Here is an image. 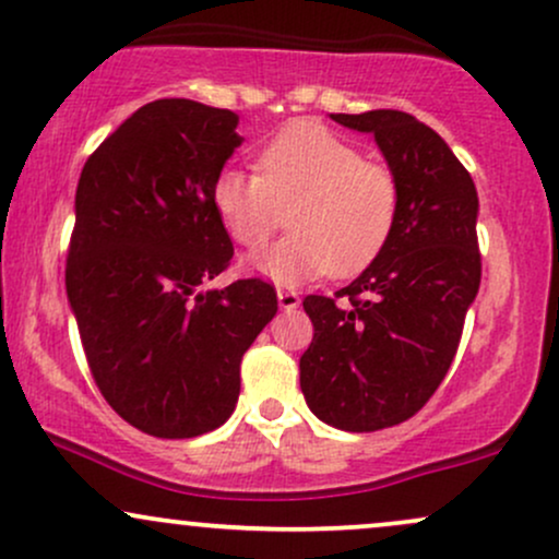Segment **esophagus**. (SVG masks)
I'll return each mask as SVG.
<instances>
[{"label":"esophagus","mask_w":559,"mask_h":559,"mask_svg":"<svg viewBox=\"0 0 559 559\" xmlns=\"http://www.w3.org/2000/svg\"><path fill=\"white\" fill-rule=\"evenodd\" d=\"M299 294L297 292H292V288H278V305H281V310H297L299 307Z\"/></svg>","instance_id":"obj_1"}]
</instances>
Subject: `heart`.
I'll list each match as a JSON object with an SVG mask.
<instances>
[{"label":"heart","instance_id":"b5f03b06","mask_svg":"<svg viewBox=\"0 0 559 559\" xmlns=\"http://www.w3.org/2000/svg\"><path fill=\"white\" fill-rule=\"evenodd\" d=\"M260 173L223 168L213 207L236 243L258 249L292 207V234L249 258V267L281 286L323 273L365 271L391 239L400 181L389 165L365 159L331 128L297 120L262 146Z\"/></svg>","mask_w":559,"mask_h":559}]
</instances>
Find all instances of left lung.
<instances>
[{
    "instance_id": "8db88e82",
    "label": "left lung",
    "mask_w": 559,
    "mask_h": 559,
    "mask_svg": "<svg viewBox=\"0 0 559 559\" xmlns=\"http://www.w3.org/2000/svg\"><path fill=\"white\" fill-rule=\"evenodd\" d=\"M331 120L373 133L400 181V215L383 252L349 286L301 301L316 333L299 360V386L329 426L381 431L413 418L457 355L480 286L478 194L447 141L413 115Z\"/></svg>"
}]
</instances>
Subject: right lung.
<instances>
[{"label":"right lung","mask_w":559,"mask_h":559,"mask_svg":"<svg viewBox=\"0 0 559 559\" xmlns=\"http://www.w3.org/2000/svg\"><path fill=\"white\" fill-rule=\"evenodd\" d=\"M239 115L157 99L96 146L75 189L66 288L107 404L157 439H194L234 413L241 357L278 312L241 278L202 292L234 258L213 181Z\"/></svg>","instance_id":"add662e5"}]
</instances>
